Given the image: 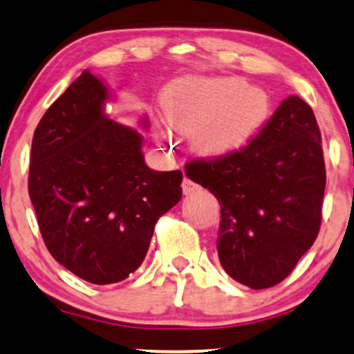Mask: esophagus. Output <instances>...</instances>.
Instances as JSON below:
<instances>
[{
  "label": "esophagus",
  "mask_w": 354,
  "mask_h": 354,
  "mask_svg": "<svg viewBox=\"0 0 354 354\" xmlns=\"http://www.w3.org/2000/svg\"><path fill=\"white\" fill-rule=\"evenodd\" d=\"M200 187L195 184V182H192L189 177H184V182H182V190H184L185 195H190L194 194V192H197Z\"/></svg>",
  "instance_id": "obj_1"
}]
</instances>
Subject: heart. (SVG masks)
I'll use <instances>...</instances> for the list:
<instances>
[{
	"label": "heart",
	"instance_id": "obj_1",
	"mask_svg": "<svg viewBox=\"0 0 354 354\" xmlns=\"http://www.w3.org/2000/svg\"><path fill=\"white\" fill-rule=\"evenodd\" d=\"M162 108L174 131H195L200 152L223 156L241 147L263 126L270 100L263 88L239 77L187 78L167 88Z\"/></svg>",
	"mask_w": 354,
	"mask_h": 354
}]
</instances>
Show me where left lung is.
I'll return each mask as SVG.
<instances>
[{"label": "left lung", "instance_id": "8db88e82", "mask_svg": "<svg viewBox=\"0 0 354 354\" xmlns=\"http://www.w3.org/2000/svg\"><path fill=\"white\" fill-rule=\"evenodd\" d=\"M185 172L220 202L218 257L243 286H276L317 239L326 174L320 129L302 98L283 100L246 147L192 160Z\"/></svg>", "mask_w": 354, "mask_h": 354}]
</instances>
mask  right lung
<instances>
[{"instance_id":"1","label":"right lung","mask_w":354,"mask_h":354,"mask_svg":"<svg viewBox=\"0 0 354 354\" xmlns=\"http://www.w3.org/2000/svg\"><path fill=\"white\" fill-rule=\"evenodd\" d=\"M110 97L84 71L50 104L34 131L28 185L47 250L98 286L142 264L157 220L182 198L184 177L147 167L142 134L106 116Z\"/></svg>"}]
</instances>
